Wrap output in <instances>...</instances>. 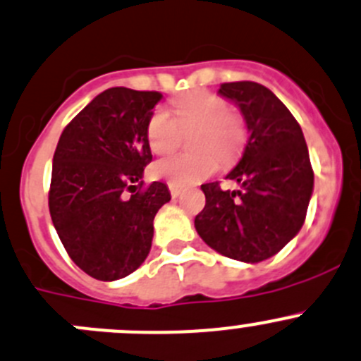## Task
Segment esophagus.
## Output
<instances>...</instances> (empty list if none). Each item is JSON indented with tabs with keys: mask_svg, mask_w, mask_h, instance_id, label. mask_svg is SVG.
Masks as SVG:
<instances>
[{
	"mask_svg": "<svg viewBox=\"0 0 361 361\" xmlns=\"http://www.w3.org/2000/svg\"><path fill=\"white\" fill-rule=\"evenodd\" d=\"M169 192L173 197H178V195L181 194V187H178V185H174V183H169Z\"/></svg>",
	"mask_w": 361,
	"mask_h": 361,
	"instance_id": "esophagus-1",
	"label": "esophagus"
}]
</instances>
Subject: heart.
<instances>
[{"label": "heart", "instance_id": "b5f03b06", "mask_svg": "<svg viewBox=\"0 0 361 361\" xmlns=\"http://www.w3.org/2000/svg\"><path fill=\"white\" fill-rule=\"evenodd\" d=\"M173 111L174 118L166 109H157L149 118L146 135L152 152L166 155L180 145L181 130L197 127L194 146L202 152L176 153L153 166L157 178L185 187L215 173L219 167L216 152L227 159L240 148L243 141V123L236 114L231 113L227 100L212 92H192L178 97L173 102ZM209 149L216 152H209Z\"/></svg>", "mask_w": 361, "mask_h": 361}]
</instances>
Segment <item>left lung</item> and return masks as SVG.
Wrapping results in <instances>:
<instances>
[{
  "mask_svg": "<svg viewBox=\"0 0 361 361\" xmlns=\"http://www.w3.org/2000/svg\"><path fill=\"white\" fill-rule=\"evenodd\" d=\"M219 93L240 107L248 141L227 180L240 190H222L219 181L201 185L206 195L195 231L226 257L259 262L271 257L298 234L314 190V171L302 127L288 107L262 84H220Z\"/></svg>",
  "mask_w": 361,
  "mask_h": 361,
  "instance_id": "8db88e82",
  "label": "left lung"
}]
</instances>
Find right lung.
Segmentation results:
<instances>
[{
	"mask_svg": "<svg viewBox=\"0 0 361 361\" xmlns=\"http://www.w3.org/2000/svg\"><path fill=\"white\" fill-rule=\"evenodd\" d=\"M159 92L109 87L65 127L52 159L49 212L84 274L113 282L148 257L153 219L171 201L162 181L142 187L152 162L148 121Z\"/></svg>",
	"mask_w": 361,
	"mask_h": 361,
	"instance_id": "add662e5",
	"label": "right lung"
}]
</instances>
